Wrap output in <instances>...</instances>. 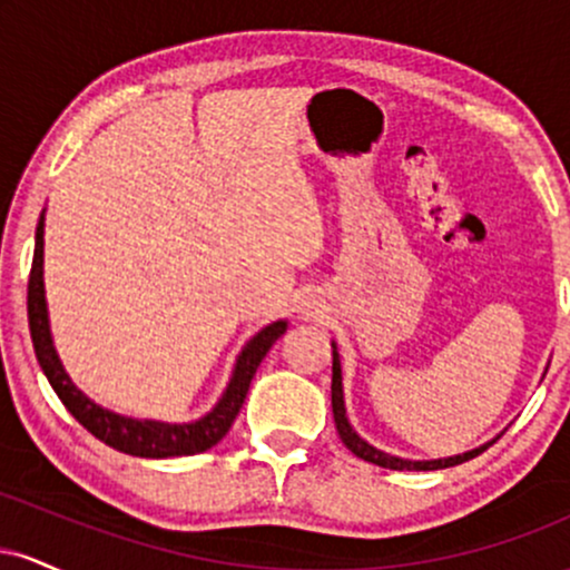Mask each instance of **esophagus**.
Returning <instances> with one entry per match:
<instances>
[{
  "label": "esophagus",
  "instance_id": "esophagus-1",
  "mask_svg": "<svg viewBox=\"0 0 570 570\" xmlns=\"http://www.w3.org/2000/svg\"><path fill=\"white\" fill-rule=\"evenodd\" d=\"M303 316H307V318H311L313 316V305H303Z\"/></svg>",
  "mask_w": 570,
  "mask_h": 570
}]
</instances>
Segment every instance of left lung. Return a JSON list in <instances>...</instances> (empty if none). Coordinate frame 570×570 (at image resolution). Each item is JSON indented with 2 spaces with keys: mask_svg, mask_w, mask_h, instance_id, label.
Instances as JSON below:
<instances>
[{
  "mask_svg": "<svg viewBox=\"0 0 570 570\" xmlns=\"http://www.w3.org/2000/svg\"><path fill=\"white\" fill-rule=\"evenodd\" d=\"M544 375H547V372H544ZM332 415H335V426H337L340 440H343V444L351 450L353 455L362 458V461L375 463V466L394 469V472H434V469L458 466V463H463V461H469V458L480 455L482 450H488L490 444H493L501 436L499 434L495 440L480 444V448L466 450V453L448 455V458H429V461H415V458L391 455V453H385V450L375 448V444H370L367 440H364V436H358V431L353 429L351 421H348V410H345V394H343V364H340V351H337L335 340H332Z\"/></svg>",
  "mask_w": 570,
  "mask_h": 570,
  "instance_id": "left-lung-1",
  "label": "left lung"
}]
</instances>
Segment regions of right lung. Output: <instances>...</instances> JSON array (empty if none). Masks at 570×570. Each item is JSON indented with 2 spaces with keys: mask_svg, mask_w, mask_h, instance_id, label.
<instances>
[{
  "mask_svg": "<svg viewBox=\"0 0 570 570\" xmlns=\"http://www.w3.org/2000/svg\"><path fill=\"white\" fill-rule=\"evenodd\" d=\"M29 330L31 343H35L37 362L42 367L48 383L53 385L58 399L63 402L71 415L82 423L96 440H101L109 448L120 450V453L136 458H179V455H198L203 450L214 448L222 436L233 426L235 415L244 407V399L252 383L254 372L271 345L284 335L289 322L278 318V322L263 326L254 337L246 340V345L235 356L233 375L222 391L219 402L214 404L206 415L198 421L187 423H168L153 421V417H130L112 412L94 399L85 396L75 383H71L69 372L63 370L61 358L53 345V332H50L48 316V299H45V212L39 214L37 233H35V259H31V276H29Z\"/></svg>",
  "mask_w": 570,
  "mask_h": 570,
  "instance_id": "right-lung-1",
  "label": "right lung"
}]
</instances>
